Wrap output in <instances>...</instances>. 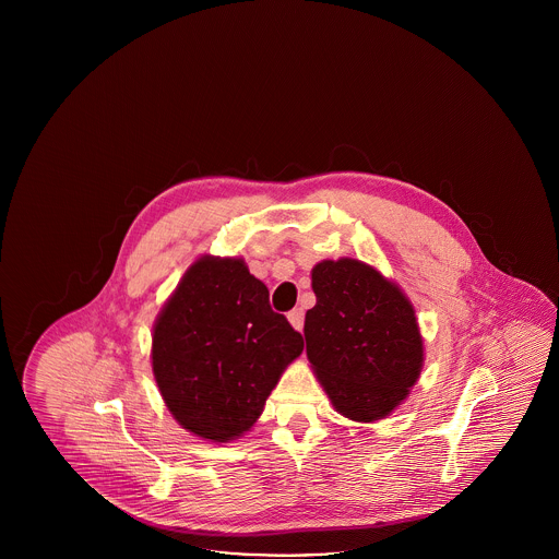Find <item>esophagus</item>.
<instances>
[{"label": "esophagus", "mask_w": 559, "mask_h": 559, "mask_svg": "<svg viewBox=\"0 0 559 559\" xmlns=\"http://www.w3.org/2000/svg\"><path fill=\"white\" fill-rule=\"evenodd\" d=\"M287 319L292 322V326L295 331H301V329H304V310H301V308L292 310V312L287 314Z\"/></svg>", "instance_id": "obj_1"}]
</instances>
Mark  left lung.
<instances>
[{
    "mask_svg": "<svg viewBox=\"0 0 559 559\" xmlns=\"http://www.w3.org/2000/svg\"><path fill=\"white\" fill-rule=\"evenodd\" d=\"M306 354L335 406L358 424L388 417L417 383L426 347L415 306L394 281L354 258L312 267Z\"/></svg>",
    "mask_w": 559,
    "mask_h": 559,
    "instance_id": "obj_1",
    "label": "left lung"
}]
</instances>
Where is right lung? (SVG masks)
Listing matches in <instances>:
<instances>
[{
	"label": "right lung",
	"instance_id": "obj_1",
	"mask_svg": "<svg viewBox=\"0 0 559 559\" xmlns=\"http://www.w3.org/2000/svg\"><path fill=\"white\" fill-rule=\"evenodd\" d=\"M304 340L272 312L242 258L201 255L153 324V374L171 417L207 442H233L260 419Z\"/></svg>",
	"mask_w": 559,
	"mask_h": 559
}]
</instances>
